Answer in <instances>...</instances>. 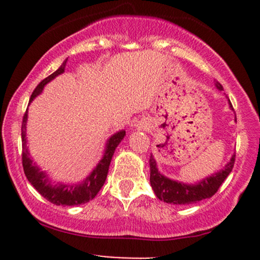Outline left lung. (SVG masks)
<instances>
[{
	"mask_svg": "<svg viewBox=\"0 0 260 260\" xmlns=\"http://www.w3.org/2000/svg\"><path fill=\"white\" fill-rule=\"evenodd\" d=\"M216 88L219 90H222V85L216 81ZM230 108L233 109L232 103ZM237 120V118H235ZM235 154H233L230 161L225 165L224 170L201 180L198 183H183L180 181H175L167 179L166 176L161 175L157 169V164L154 161L153 156L151 154L149 157V170H151V176H149V182H151L152 188L154 193L161 201H165L167 204H174V205H188V204H195L198 201L204 200V199L211 198L212 195L216 193L221 183L225 179L229 176L234 167Z\"/></svg>",
	"mask_w": 260,
	"mask_h": 260,
	"instance_id": "left-lung-1",
	"label": "left lung"
}]
</instances>
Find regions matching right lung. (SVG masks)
<instances>
[{"label": "right lung", "instance_id": "obj_1", "mask_svg": "<svg viewBox=\"0 0 260 260\" xmlns=\"http://www.w3.org/2000/svg\"><path fill=\"white\" fill-rule=\"evenodd\" d=\"M68 59L61 64V67L45 78L43 81H40L35 90L32 91L30 98V103L34 101L35 96L43 91V88L49 83L50 80L54 79L57 75L62 74L65 70ZM26 122H27V111L23 114L22 125H21V140H22V166L23 172L27 177L28 182L39 191L40 195H43L46 200L55 205H65V206H74L80 205V204L89 203L93 200L104 185L108 175L109 165H111L112 157H113L115 148L119 145L120 141L124 138L125 131H119L114 133L107 142L106 151H104L103 158L99 161L98 166L93 170L90 175L86 177L83 182L74 183V185H64V183H52L51 180H49V176L44 171H41L38 166L31 159L30 153L26 147Z\"/></svg>", "mask_w": 260, "mask_h": 260}]
</instances>
